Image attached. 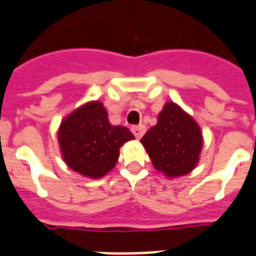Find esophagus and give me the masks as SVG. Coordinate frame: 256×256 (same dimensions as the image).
<instances>
[{"mask_svg": "<svg viewBox=\"0 0 256 256\" xmlns=\"http://www.w3.org/2000/svg\"><path fill=\"white\" fill-rule=\"evenodd\" d=\"M145 130H146V126H142V124H140V126H132V132L133 134L137 137V138H141V137L144 136V133H145Z\"/></svg>", "mask_w": 256, "mask_h": 256, "instance_id": "34e87169", "label": "esophagus"}]
</instances>
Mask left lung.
I'll use <instances>...</instances> for the list:
<instances>
[{
	"instance_id": "8db88e82",
	"label": "left lung",
	"mask_w": 256,
	"mask_h": 256,
	"mask_svg": "<svg viewBox=\"0 0 256 256\" xmlns=\"http://www.w3.org/2000/svg\"><path fill=\"white\" fill-rule=\"evenodd\" d=\"M154 168L179 178L198 166L202 149V133L191 115L174 102H166L157 124L141 138Z\"/></svg>"
}]
</instances>
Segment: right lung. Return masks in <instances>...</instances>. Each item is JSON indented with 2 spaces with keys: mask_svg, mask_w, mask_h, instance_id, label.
I'll use <instances>...</instances> for the list:
<instances>
[{
  "mask_svg": "<svg viewBox=\"0 0 256 256\" xmlns=\"http://www.w3.org/2000/svg\"><path fill=\"white\" fill-rule=\"evenodd\" d=\"M134 138L126 126H112L102 102L92 100L61 122L57 132L61 157L68 168L99 179L115 168L119 149Z\"/></svg>",
  "mask_w": 256,
  "mask_h": 256,
  "instance_id": "add662e5",
  "label": "right lung"
}]
</instances>
